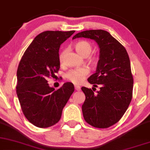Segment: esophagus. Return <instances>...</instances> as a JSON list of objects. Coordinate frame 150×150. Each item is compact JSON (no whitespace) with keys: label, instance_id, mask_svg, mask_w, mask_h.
Segmentation results:
<instances>
[{"label":"esophagus","instance_id":"esophagus-1","mask_svg":"<svg viewBox=\"0 0 150 150\" xmlns=\"http://www.w3.org/2000/svg\"><path fill=\"white\" fill-rule=\"evenodd\" d=\"M75 90L76 91H80V89H81V86H76V85L75 86Z\"/></svg>","mask_w":150,"mask_h":150}]
</instances>
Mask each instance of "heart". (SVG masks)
<instances>
[{
    "label": "heart",
    "mask_w": 150,
    "mask_h": 150,
    "mask_svg": "<svg viewBox=\"0 0 150 150\" xmlns=\"http://www.w3.org/2000/svg\"><path fill=\"white\" fill-rule=\"evenodd\" d=\"M74 47L79 54L85 57H88L92 51V45L87 40H79V41L76 42L74 45ZM66 51L67 50L64 49V50H61L59 53L58 58H59V61L60 63H62L64 61ZM98 60V59L97 57H92L90 58V62L93 65L96 64ZM88 72V69L86 67L76 68L67 72L65 74V78L74 83L78 84L83 81Z\"/></svg>",
    "instance_id": "heart-1"
}]
</instances>
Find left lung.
Segmentation results:
<instances>
[{
  "instance_id": "1",
  "label": "left lung",
  "mask_w": 150,
  "mask_h": 150,
  "mask_svg": "<svg viewBox=\"0 0 150 150\" xmlns=\"http://www.w3.org/2000/svg\"><path fill=\"white\" fill-rule=\"evenodd\" d=\"M88 38L98 43L100 59L96 72L88 79L100 91L82 87L86 100L83 115L88 124L107 128L117 123L127 110L133 97V77L126 48L110 33L104 30H88L76 34L72 39Z\"/></svg>"
}]
</instances>
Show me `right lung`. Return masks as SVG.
Instances as JSON below:
<instances>
[{
	"instance_id": "1",
	"label": "right lung",
	"mask_w": 150,
	"mask_h": 150,
	"mask_svg": "<svg viewBox=\"0 0 150 150\" xmlns=\"http://www.w3.org/2000/svg\"><path fill=\"white\" fill-rule=\"evenodd\" d=\"M75 31H46L35 37L23 54L17 68L16 92L22 112L38 128L56 124L70 96L74 91L71 83L54 90L47 78L55 76L60 67L59 49Z\"/></svg>"
}]
</instances>
